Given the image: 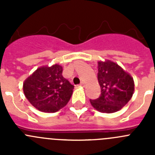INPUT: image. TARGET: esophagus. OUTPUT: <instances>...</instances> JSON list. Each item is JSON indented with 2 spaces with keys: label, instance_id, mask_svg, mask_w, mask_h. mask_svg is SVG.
<instances>
[{
  "label": "esophagus",
  "instance_id": "34e87169",
  "mask_svg": "<svg viewBox=\"0 0 155 155\" xmlns=\"http://www.w3.org/2000/svg\"><path fill=\"white\" fill-rule=\"evenodd\" d=\"M80 85H81V87H85V83H84V82L82 81Z\"/></svg>",
  "mask_w": 155,
  "mask_h": 155
}]
</instances>
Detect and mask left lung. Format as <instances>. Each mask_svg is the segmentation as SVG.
Segmentation results:
<instances>
[{
  "label": "left lung",
  "instance_id": "1",
  "mask_svg": "<svg viewBox=\"0 0 155 155\" xmlns=\"http://www.w3.org/2000/svg\"><path fill=\"white\" fill-rule=\"evenodd\" d=\"M97 63V78L101 94L94 101L90 100V102L101 113H116L132 98L135 90L133 78L114 61L106 60Z\"/></svg>",
  "mask_w": 155,
  "mask_h": 155
}]
</instances>
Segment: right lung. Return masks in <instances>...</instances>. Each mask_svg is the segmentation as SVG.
I'll list each match as a JSON object with an SVG mask.
<instances>
[{"label": "right lung", "instance_id": "right-lung-1", "mask_svg": "<svg viewBox=\"0 0 155 155\" xmlns=\"http://www.w3.org/2000/svg\"><path fill=\"white\" fill-rule=\"evenodd\" d=\"M62 66H42L24 81L23 93L29 102L44 113H55L67 105L74 86L62 76Z\"/></svg>", "mask_w": 155, "mask_h": 155}]
</instances>
